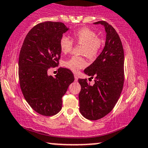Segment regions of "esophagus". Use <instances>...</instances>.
<instances>
[{
  "label": "esophagus",
  "instance_id": "obj_1",
  "mask_svg": "<svg viewBox=\"0 0 148 148\" xmlns=\"http://www.w3.org/2000/svg\"><path fill=\"white\" fill-rule=\"evenodd\" d=\"M74 81H75L76 82V81H78V77H77V76H76V75H74Z\"/></svg>",
  "mask_w": 148,
  "mask_h": 148
}]
</instances>
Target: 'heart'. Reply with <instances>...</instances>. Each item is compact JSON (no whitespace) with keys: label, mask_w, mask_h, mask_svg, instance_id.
Returning a JSON list of instances; mask_svg holds the SVG:
<instances>
[{"label":"heart","mask_w":148,"mask_h":148,"mask_svg":"<svg viewBox=\"0 0 148 148\" xmlns=\"http://www.w3.org/2000/svg\"><path fill=\"white\" fill-rule=\"evenodd\" d=\"M72 39L74 42L83 45L81 54L86 56L88 58H96L101 51L103 46V41L97 37L94 30L88 28H83L72 33ZM59 45L61 51L67 53L72 51L73 42L68 37L63 35L60 37ZM86 60L84 57L72 56L64 61V65L74 72H77L86 66Z\"/></svg>","instance_id":"b5f03b06"}]
</instances>
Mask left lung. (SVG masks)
<instances>
[{"instance_id": "obj_1", "label": "left lung", "mask_w": 148, "mask_h": 148, "mask_svg": "<svg viewBox=\"0 0 148 148\" xmlns=\"http://www.w3.org/2000/svg\"><path fill=\"white\" fill-rule=\"evenodd\" d=\"M104 26L106 33L102 52L84 73L95 79L90 86L86 79H79V110L83 116L90 120L102 118L116 104L124 85V49L118 34L106 21L95 24Z\"/></svg>"}]
</instances>
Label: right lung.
<instances>
[{"mask_svg":"<svg viewBox=\"0 0 148 148\" xmlns=\"http://www.w3.org/2000/svg\"><path fill=\"white\" fill-rule=\"evenodd\" d=\"M69 28L61 22L38 23L28 32L18 58V79L25 99L30 107L45 116L57 114L62 97L74 81L73 73L60 67L55 77L47 74L58 67L61 50L59 41Z\"/></svg>","mask_w":148,"mask_h":148,"instance_id":"right-lung-1","label":"right lung"}]
</instances>
